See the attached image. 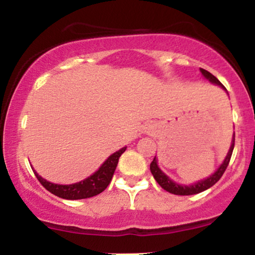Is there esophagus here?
I'll use <instances>...</instances> for the list:
<instances>
[{
    "label": "esophagus",
    "mask_w": 255,
    "mask_h": 255,
    "mask_svg": "<svg viewBox=\"0 0 255 255\" xmlns=\"http://www.w3.org/2000/svg\"><path fill=\"white\" fill-rule=\"evenodd\" d=\"M152 128H153V126H152L151 124H146V125L144 126V130L147 131V133H150Z\"/></svg>",
    "instance_id": "34e87169"
}]
</instances>
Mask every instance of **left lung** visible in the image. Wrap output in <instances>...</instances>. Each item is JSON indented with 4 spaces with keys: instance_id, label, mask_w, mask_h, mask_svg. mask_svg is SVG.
I'll use <instances>...</instances> for the list:
<instances>
[{
    "instance_id": "left-lung-1",
    "label": "left lung",
    "mask_w": 255,
    "mask_h": 255,
    "mask_svg": "<svg viewBox=\"0 0 255 255\" xmlns=\"http://www.w3.org/2000/svg\"><path fill=\"white\" fill-rule=\"evenodd\" d=\"M200 72H201V74H203L204 77L207 79V80L211 81L212 84L219 85L222 89H224L225 91H227V89H225L223 85H222L221 81H219L218 79L215 77V75H212L211 73L205 71V69H203V68H200ZM234 145H235V133H234V135H233V141H231L229 152H228L227 157H225L224 162L222 163L221 166H219L217 170L213 172L211 176H209L207 178H204V180L198 181V182H195L193 184H189V186H186V184H178L176 182H174L172 180H170V178L166 176L164 172L159 169V166H158V164H157L156 157L153 158V160H152V163L150 164V170L152 172V175H153L154 180H156L158 184H159L163 189H165L166 192L171 193V194H176V195L198 194V193L209 189L210 187L213 186V184L217 183L219 181V178L223 176L225 169H227L228 165H229L231 154H233V150H234Z\"/></svg>"
}]
</instances>
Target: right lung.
<instances>
[{
	"label": "right lung",
	"mask_w": 255,
	"mask_h": 255,
	"mask_svg": "<svg viewBox=\"0 0 255 255\" xmlns=\"http://www.w3.org/2000/svg\"><path fill=\"white\" fill-rule=\"evenodd\" d=\"M127 147H122L121 150L116 151L108 158L107 160L102 164L95 174H92L80 182L73 184H56L46 181L45 178L37 174L36 170H33L34 175L38 178L42 186L46 191L52 193L56 197L62 199H68V200H78V199H86L95 197L99 194L109 186L111 178H113L114 172H115L116 166H118L119 158L124 153Z\"/></svg>",
	"instance_id": "1"
}]
</instances>
